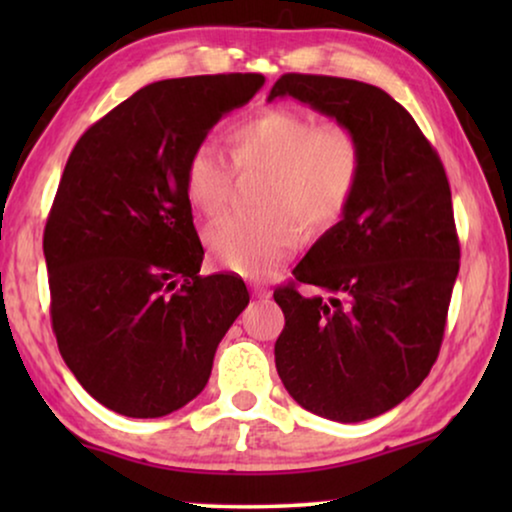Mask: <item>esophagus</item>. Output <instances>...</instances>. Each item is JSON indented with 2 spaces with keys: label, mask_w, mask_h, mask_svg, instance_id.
<instances>
[{
  "label": "esophagus",
  "mask_w": 512,
  "mask_h": 512,
  "mask_svg": "<svg viewBox=\"0 0 512 512\" xmlns=\"http://www.w3.org/2000/svg\"><path fill=\"white\" fill-rule=\"evenodd\" d=\"M251 293H254V298H258V300H268L270 298V291L265 289V286H258V284L251 286Z\"/></svg>",
  "instance_id": "esophagus-1"
}]
</instances>
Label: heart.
Listing matches in <instances>:
<instances>
[{
	"instance_id": "1",
	"label": "heart",
	"mask_w": 512,
	"mask_h": 512,
	"mask_svg": "<svg viewBox=\"0 0 512 512\" xmlns=\"http://www.w3.org/2000/svg\"><path fill=\"white\" fill-rule=\"evenodd\" d=\"M230 158L240 172H265L258 214H233L207 230V249L221 268L265 275L298 247L300 226L333 228L363 177V144L345 123H317L293 107H268L230 128ZM233 167L214 142H200L184 165V191L205 216L226 209ZM293 218L297 220L292 221Z\"/></svg>"
}]
</instances>
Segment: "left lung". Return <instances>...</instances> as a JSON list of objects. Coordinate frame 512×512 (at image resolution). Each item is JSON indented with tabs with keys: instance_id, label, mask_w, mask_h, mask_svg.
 Instances as JSON below:
<instances>
[{
	"instance_id": "1",
	"label": "left lung",
	"mask_w": 512,
	"mask_h": 512,
	"mask_svg": "<svg viewBox=\"0 0 512 512\" xmlns=\"http://www.w3.org/2000/svg\"><path fill=\"white\" fill-rule=\"evenodd\" d=\"M296 97L345 123L363 144V177L342 219L275 291L284 331L277 373L293 401L352 424L405 401L438 359L459 272L452 193L438 153L382 88L284 74L268 100Z\"/></svg>"
}]
</instances>
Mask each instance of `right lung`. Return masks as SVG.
Segmentation results:
<instances>
[{"label": "right lung", "mask_w": 512, "mask_h": 512, "mask_svg": "<svg viewBox=\"0 0 512 512\" xmlns=\"http://www.w3.org/2000/svg\"><path fill=\"white\" fill-rule=\"evenodd\" d=\"M261 74L156 81L83 132L44 230L60 354L104 408L163 417L205 389L216 347L249 291L200 275V237L184 191L188 153Z\"/></svg>", "instance_id": "obj_1"}]
</instances>
